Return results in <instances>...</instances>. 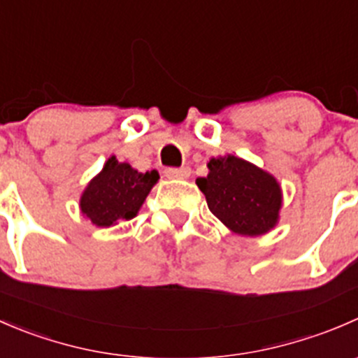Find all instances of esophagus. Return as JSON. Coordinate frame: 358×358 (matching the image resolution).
Masks as SVG:
<instances>
[{
  "label": "esophagus",
  "instance_id": "1",
  "mask_svg": "<svg viewBox=\"0 0 358 358\" xmlns=\"http://www.w3.org/2000/svg\"><path fill=\"white\" fill-rule=\"evenodd\" d=\"M164 176L168 178H189L190 176V168H166Z\"/></svg>",
  "mask_w": 358,
  "mask_h": 358
}]
</instances>
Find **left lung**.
Returning a JSON list of instances; mask_svg holds the SVG:
<instances>
[{
  "label": "left lung",
  "instance_id": "obj_1",
  "mask_svg": "<svg viewBox=\"0 0 358 358\" xmlns=\"http://www.w3.org/2000/svg\"><path fill=\"white\" fill-rule=\"evenodd\" d=\"M209 175L196 183L220 222L241 236H262L273 229L282 204L272 175L236 156L211 159Z\"/></svg>",
  "mask_w": 358,
  "mask_h": 358
}]
</instances>
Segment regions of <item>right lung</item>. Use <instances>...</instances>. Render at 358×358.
Returning a JSON list of instances; mask_svg holds the SVG:
<instances>
[{"label":"right lung","instance_id":"add662e5","mask_svg":"<svg viewBox=\"0 0 358 358\" xmlns=\"http://www.w3.org/2000/svg\"><path fill=\"white\" fill-rule=\"evenodd\" d=\"M159 180L156 169L140 173L110 157L102 173L90 182L81 197V211L96 227H110L117 220H131Z\"/></svg>","mask_w":358,"mask_h":358}]
</instances>
